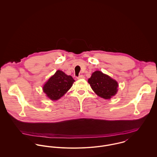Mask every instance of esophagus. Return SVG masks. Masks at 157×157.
I'll return each instance as SVG.
<instances>
[{
  "instance_id": "1",
  "label": "esophagus",
  "mask_w": 157,
  "mask_h": 157,
  "mask_svg": "<svg viewBox=\"0 0 157 157\" xmlns=\"http://www.w3.org/2000/svg\"><path fill=\"white\" fill-rule=\"evenodd\" d=\"M85 76L83 75H79L78 77H77V79H83V78H85Z\"/></svg>"
}]
</instances>
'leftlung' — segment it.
Returning a JSON list of instances; mask_svg holds the SVG:
<instances>
[{"label":"left lung","mask_w":157,"mask_h":157,"mask_svg":"<svg viewBox=\"0 0 157 157\" xmlns=\"http://www.w3.org/2000/svg\"><path fill=\"white\" fill-rule=\"evenodd\" d=\"M88 83L95 94L105 99L111 98L117 92V82L99 71L93 72Z\"/></svg>","instance_id":"8db88e82"}]
</instances>
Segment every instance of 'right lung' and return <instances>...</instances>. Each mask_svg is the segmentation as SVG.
Masks as SVG:
<instances>
[{
    "instance_id": "right-lung-1",
    "label": "right lung",
    "mask_w": 157,
    "mask_h": 157,
    "mask_svg": "<svg viewBox=\"0 0 157 157\" xmlns=\"http://www.w3.org/2000/svg\"><path fill=\"white\" fill-rule=\"evenodd\" d=\"M74 82L71 75L58 70L45 83L43 90L48 97L52 100H57L71 88Z\"/></svg>"
}]
</instances>
